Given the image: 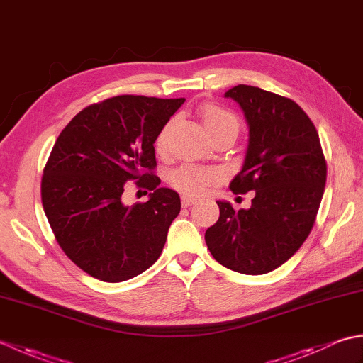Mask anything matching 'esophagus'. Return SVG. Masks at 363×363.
<instances>
[{"label":"esophagus","mask_w":363,"mask_h":363,"mask_svg":"<svg viewBox=\"0 0 363 363\" xmlns=\"http://www.w3.org/2000/svg\"><path fill=\"white\" fill-rule=\"evenodd\" d=\"M196 201L195 198H190V196H182V207H189Z\"/></svg>","instance_id":"1"}]
</instances>
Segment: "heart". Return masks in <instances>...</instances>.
<instances>
[{
    "label": "heart",
    "mask_w": 363,
    "mask_h": 363,
    "mask_svg": "<svg viewBox=\"0 0 363 363\" xmlns=\"http://www.w3.org/2000/svg\"><path fill=\"white\" fill-rule=\"evenodd\" d=\"M199 117L204 125L206 133L209 134L211 138L221 135V134H233L238 135L240 130V121L234 113L229 111L221 109L218 106L206 104L199 111ZM174 125V120H169L167 125L162 128L156 138V151L159 154H167L168 151V138L172 128ZM218 181V173L212 168L196 167V165H182L176 168L174 172L169 174V184L186 196H199L204 191L213 186Z\"/></svg>",
    "instance_id": "1"
}]
</instances>
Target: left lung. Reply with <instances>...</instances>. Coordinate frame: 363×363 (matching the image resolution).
<instances>
[{
	"mask_svg": "<svg viewBox=\"0 0 363 363\" xmlns=\"http://www.w3.org/2000/svg\"><path fill=\"white\" fill-rule=\"evenodd\" d=\"M240 104L250 126L234 194L254 191L250 209L217 201L220 218L206 230L213 259L243 274L281 267L311 234L326 186V159L312 120L290 98L252 86L225 94Z\"/></svg>",
	"mask_w": 363,
	"mask_h": 363,
	"instance_id": "left-lung-1",
	"label": "left lung"
}]
</instances>
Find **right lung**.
<instances>
[{"instance_id": "obj_1", "label": "right lung", "mask_w": 363, "mask_h": 363, "mask_svg": "<svg viewBox=\"0 0 363 363\" xmlns=\"http://www.w3.org/2000/svg\"><path fill=\"white\" fill-rule=\"evenodd\" d=\"M184 98L120 95L82 109L59 134L42 176V204L68 259L104 282L143 273L160 256L181 198L159 187L154 142ZM152 191L126 206L125 184ZM148 194V191H146Z\"/></svg>"}]
</instances>
